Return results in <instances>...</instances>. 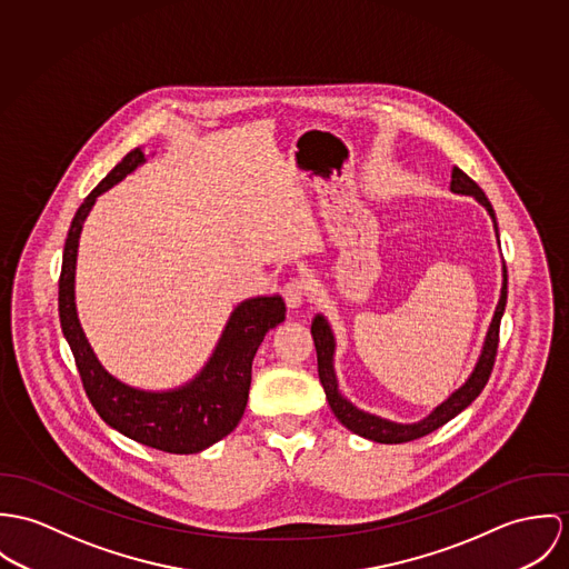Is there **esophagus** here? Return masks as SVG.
Here are the masks:
<instances>
[{"mask_svg": "<svg viewBox=\"0 0 569 569\" xmlns=\"http://www.w3.org/2000/svg\"><path fill=\"white\" fill-rule=\"evenodd\" d=\"M306 297H308V288H306L303 281L292 279V281H288V283L283 286V299H286V306H288L290 310L301 308L303 301H306Z\"/></svg>", "mask_w": 569, "mask_h": 569, "instance_id": "1", "label": "esophagus"}]
</instances>
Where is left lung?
Segmentation results:
<instances>
[{
  "instance_id": "8db88e82",
  "label": "left lung",
  "mask_w": 569,
  "mask_h": 569,
  "mask_svg": "<svg viewBox=\"0 0 569 569\" xmlns=\"http://www.w3.org/2000/svg\"><path fill=\"white\" fill-rule=\"evenodd\" d=\"M449 190L460 196H473L491 216L493 222V231L498 238V220H496V211L489 202V198L485 196V191L478 188L476 181H471L460 168L451 170V186ZM500 242V240H498ZM506 308V263L502 261V288H500V301L496 306V312L491 318V325L487 329L480 356L473 365V371L469 373V378L465 379L442 403H439L428 417H423L421 421L415 423H397L390 419H383L378 415L365 412L358 406H353L338 386V376H336V367H333V358H336V336L333 329L329 325V320L322 315H316L312 320V338L316 345V358H318V378L325 388L327 401L331 412L336 415V419L351 430L358 437H365L369 441L386 442H408L415 439H421L435 430H439L449 419H453L458 412H462L485 388V383L489 381V376L493 371V362H496V353H498V333H500V320L505 315Z\"/></svg>"
}]
</instances>
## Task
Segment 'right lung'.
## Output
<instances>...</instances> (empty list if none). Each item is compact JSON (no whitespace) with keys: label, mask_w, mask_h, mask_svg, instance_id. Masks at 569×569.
Listing matches in <instances>:
<instances>
[{"label":"right lung","mask_w":569,"mask_h":569,"mask_svg":"<svg viewBox=\"0 0 569 569\" xmlns=\"http://www.w3.org/2000/svg\"><path fill=\"white\" fill-rule=\"evenodd\" d=\"M146 161L148 154L143 148L130 150L78 207L64 240L59 315L64 340L98 415L132 441L170 453H198L231 435L240 423L249 399L254 353L263 336L286 320V303L279 295L253 297L238 303L209 360L193 378L177 388H137L102 367L82 331L76 310L78 242L96 200L122 183Z\"/></svg>","instance_id":"right-lung-1"}]
</instances>
